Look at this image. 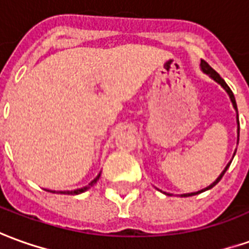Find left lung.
I'll use <instances>...</instances> for the list:
<instances>
[{
	"label": "left lung",
	"mask_w": 249,
	"mask_h": 249,
	"mask_svg": "<svg viewBox=\"0 0 249 249\" xmlns=\"http://www.w3.org/2000/svg\"><path fill=\"white\" fill-rule=\"evenodd\" d=\"M201 69H202V71L205 72V74H208V75H209L212 79H214L215 82L220 83L222 88L225 89V91H227L228 94H229V98H231V101H232V105H233V107L236 109V112H237V105H236V100H234L233 93H232V90H231V89H229V86H228L227 83H225V81H224L221 76H220V74H218L217 71L213 70V69H212V67H210L209 64L206 63L205 60H201ZM239 133H240V124H239V114H237V135H239ZM237 137H239V136H237ZM237 142H239V139H237ZM234 154H236V152H234ZM234 154H233V156H234ZM229 166H231V161L228 163L227 167L224 168V171L220 174V177L215 179V180L213 182V183H212V185H209L208 187H205V189H202L201 191H197V193H189V194H183L182 197H190V196H196V194H199V193H202V191H206V190H209V189H212V187H214V186L217 185V183H218L220 180H221V178L224 177V174H225V171H227L228 167H229Z\"/></svg>",
	"instance_id": "8db88e82"
}]
</instances>
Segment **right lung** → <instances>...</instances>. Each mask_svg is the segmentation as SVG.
Segmentation results:
<instances>
[{
	"mask_svg": "<svg viewBox=\"0 0 249 249\" xmlns=\"http://www.w3.org/2000/svg\"><path fill=\"white\" fill-rule=\"evenodd\" d=\"M100 177H101V174H98V175H97V177H95V178L93 179V180H91V182H90L88 186H85V187L76 189V190H74V191H59V193H60V194H81V193H83V191L89 190V189L94 185V183H97V180L100 179ZM47 191H51V190H47ZM51 193H55V191H51Z\"/></svg>",
	"mask_w": 249,
	"mask_h": 249,
	"instance_id": "right-lung-1",
	"label": "right lung"
}]
</instances>
